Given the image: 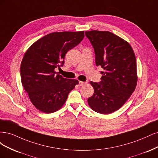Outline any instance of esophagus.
<instances>
[{
  "instance_id": "obj_1",
  "label": "esophagus",
  "mask_w": 158,
  "mask_h": 158,
  "mask_svg": "<svg viewBox=\"0 0 158 158\" xmlns=\"http://www.w3.org/2000/svg\"><path fill=\"white\" fill-rule=\"evenodd\" d=\"M85 84H86V82H84V81H79V86H82Z\"/></svg>"
}]
</instances>
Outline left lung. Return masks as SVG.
<instances>
[{
    "label": "left lung",
    "mask_w": 158,
    "mask_h": 158,
    "mask_svg": "<svg viewBox=\"0 0 158 158\" xmlns=\"http://www.w3.org/2000/svg\"><path fill=\"white\" fill-rule=\"evenodd\" d=\"M85 35L94 48L96 66L104 69L100 82H90L94 91L88 103L96 112L111 114L126 102L136 88L135 55L128 43L111 32L94 30Z\"/></svg>",
    "instance_id": "8db88e82"
}]
</instances>
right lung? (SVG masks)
<instances>
[{"mask_svg":"<svg viewBox=\"0 0 158 158\" xmlns=\"http://www.w3.org/2000/svg\"><path fill=\"white\" fill-rule=\"evenodd\" d=\"M84 31L55 32L35 42L25 52L20 67L22 85L35 108L50 114L58 110L79 81L55 72L64 64L65 55L78 45Z\"/></svg>","mask_w":158,"mask_h":158,"instance_id":"right-lung-1","label":"right lung"}]
</instances>
